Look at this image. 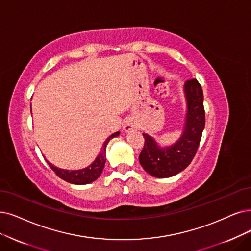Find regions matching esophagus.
I'll list each match as a JSON object with an SVG mask.
<instances>
[{
	"instance_id": "esophagus-1",
	"label": "esophagus",
	"mask_w": 251,
	"mask_h": 251,
	"mask_svg": "<svg viewBox=\"0 0 251 251\" xmlns=\"http://www.w3.org/2000/svg\"><path fill=\"white\" fill-rule=\"evenodd\" d=\"M133 128H134V126H133L132 124H126V125L125 126V129H126V131H132Z\"/></svg>"
}]
</instances>
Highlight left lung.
Here are the masks:
<instances>
[{"label": "left lung", "mask_w": 251, "mask_h": 251, "mask_svg": "<svg viewBox=\"0 0 251 251\" xmlns=\"http://www.w3.org/2000/svg\"><path fill=\"white\" fill-rule=\"evenodd\" d=\"M184 89L187 114L181 138L171 147L160 148L151 137L143 134L145 142L139 160L145 171L151 176L157 178L174 176L183 171L197 153L205 127L203 89L195 78L187 80Z\"/></svg>", "instance_id": "left-lung-1"}]
</instances>
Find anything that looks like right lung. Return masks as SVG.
Wrapping results in <instances>:
<instances>
[{
    "label": "right lung",
    "instance_id": "add662e5",
    "mask_svg": "<svg viewBox=\"0 0 251 251\" xmlns=\"http://www.w3.org/2000/svg\"><path fill=\"white\" fill-rule=\"evenodd\" d=\"M119 135V132H116L114 134H112L110 136L103 145L102 151L98 155V157L96 158L95 162L85 169L82 170H76V171H68V170H63V169H58L56 167H54L53 165L49 164L47 162V164L49 165V167L53 170V172L59 177L64 179L65 181L73 183V184H87L91 183L93 181H95L96 179H98L101 175L105 163H106V147L108 142L114 137H117Z\"/></svg>",
    "mask_w": 251,
    "mask_h": 251
}]
</instances>
